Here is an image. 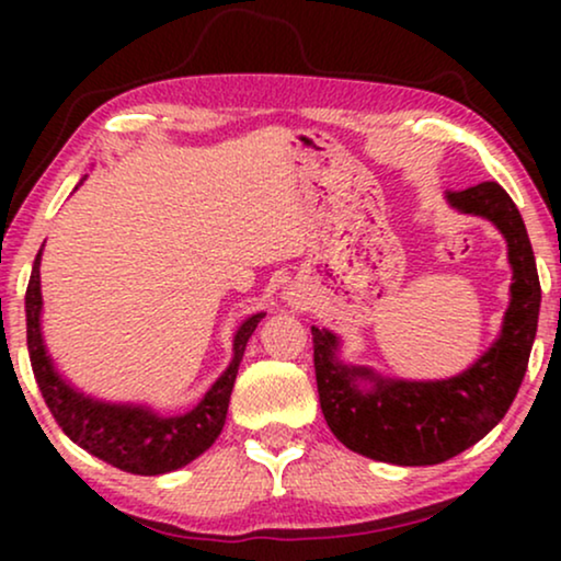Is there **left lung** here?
I'll use <instances>...</instances> for the list:
<instances>
[{
    "label": "left lung",
    "mask_w": 561,
    "mask_h": 561,
    "mask_svg": "<svg viewBox=\"0 0 561 561\" xmlns=\"http://www.w3.org/2000/svg\"><path fill=\"white\" fill-rule=\"evenodd\" d=\"M462 214L485 217L508 242L511 304L493 347L447 380H393L336 357L340 340L311 327L319 403L344 447L378 462L439 465L480 442L516 398L539 324L541 286L526 225L513 198L495 181L447 191Z\"/></svg>",
    "instance_id": "8db88e82"
}]
</instances>
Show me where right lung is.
Wrapping results in <instances>:
<instances>
[{"instance_id": "add662e5", "label": "right lung", "mask_w": 561, "mask_h": 561, "mask_svg": "<svg viewBox=\"0 0 561 561\" xmlns=\"http://www.w3.org/2000/svg\"><path fill=\"white\" fill-rule=\"evenodd\" d=\"M41 309V252H37L25 294L27 350L37 388H41L53 419L58 421L68 439L87 449L89 455L133 474L173 472L183 465L194 462L198 455H204L217 442L221 426H225L229 396H232L244 347H248V340L255 332L260 319L265 317L260 311L242 321V327L234 334L232 363L196 409L183 413V416H160V413L145 409V405L104 403L68 386L53 367L48 352H45Z\"/></svg>"}]
</instances>
